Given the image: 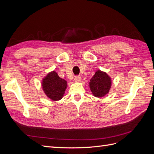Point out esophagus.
<instances>
[{
	"label": "esophagus",
	"mask_w": 154,
	"mask_h": 154,
	"mask_svg": "<svg viewBox=\"0 0 154 154\" xmlns=\"http://www.w3.org/2000/svg\"><path fill=\"white\" fill-rule=\"evenodd\" d=\"M82 81V77L78 76H75L74 78V82H80Z\"/></svg>",
	"instance_id": "obj_1"
}]
</instances>
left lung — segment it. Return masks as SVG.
Instances as JSON below:
<instances>
[{
    "mask_svg": "<svg viewBox=\"0 0 154 154\" xmlns=\"http://www.w3.org/2000/svg\"><path fill=\"white\" fill-rule=\"evenodd\" d=\"M112 85L111 78L105 72L97 70L90 80L89 87L94 96L101 97L109 93Z\"/></svg>",
    "mask_w": 154,
    "mask_h": 154,
    "instance_id": "left-lung-1",
    "label": "left lung"
}]
</instances>
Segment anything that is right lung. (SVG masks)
<instances>
[{"label": "right lung", "mask_w": 154, "mask_h": 154, "mask_svg": "<svg viewBox=\"0 0 154 154\" xmlns=\"http://www.w3.org/2000/svg\"><path fill=\"white\" fill-rule=\"evenodd\" d=\"M67 87V81L59 77L53 71L49 72L42 82V87L48 97L52 101L61 100Z\"/></svg>", "instance_id": "1"}]
</instances>
